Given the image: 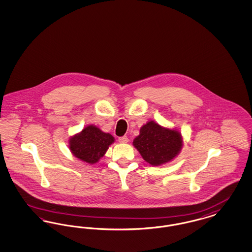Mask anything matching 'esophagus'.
Listing matches in <instances>:
<instances>
[{"label":"esophagus","mask_w":252,"mask_h":252,"mask_svg":"<svg viewBox=\"0 0 252 252\" xmlns=\"http://www.w3.org/2000/svg\"><path fill=\"white\" fill-rule=\"evenodd\" d=\"M119 142L122 143V144H126V143H128V138H127L126 136L120 137V138H119Z\"/></svg>","instance_id":"34e87169"}]
</instances>
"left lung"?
Returning a JSON list of instances; mask_svg holds the SVG:
<instances>
[{
    "mask_svg": "<svg viewBox=\"0 0 252 252\" xmlns=\"http://www.w3.org/2000/svg\"><path fill=\"white\" fill-rule=\"evenodd\" d=\"M183 144V137L178 128L162 126L155 121L144 124L133 140V146L152 166L172 161L180 154Z\"/></svg>",
    "mask_w": 252,
    "mask_h": 252,
    "instance_id": "left-lung-1",
    "label": "left lung"
}]
</instances>
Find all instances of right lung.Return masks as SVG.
Listing matches in <instances>:
<instances>
[{"label": "right lung", "instance_id": "right-lung-1", "mask_svg": "<svg viewBox=\"0 0 252 252\" xmlns=\"http://www.w3.org/2000/svg\"><path fill=\"white\" fill-rule=\"evenodd\" d=\"M115 142L114 137L102 131L94 125L86 126L78 133L70 137L68 144L72 156L89 164L97 163Z\"/></svg>", "mask_w": 252, "mask_h": 252}]
</instances>
